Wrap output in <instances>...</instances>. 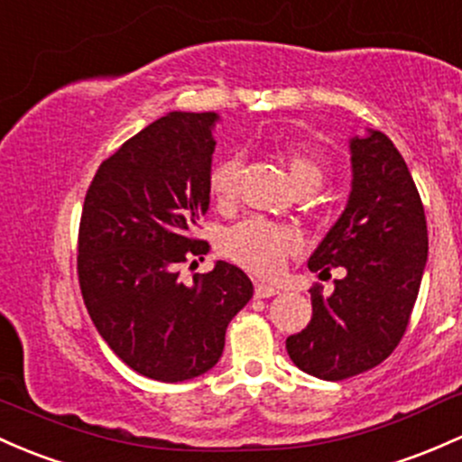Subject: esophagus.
<instances>
[{
	"label": "esophagus",
	"instance_id": "1",
	"mask_svg": "<svg viewBox=\"0 0 462 462\" xmlns=\"http://www.w3.org/2000/svg\"><path fill=\"white\" fill-rule=\"evenodd\" d=\"M280 292V289L273 284H264V282H257L255 284V297L257 300H266V297H273Z\"/></svg>",
	"mask_w": 462,
	"mask_h": 462
}]
</instances>
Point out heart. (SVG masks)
Masks as SVG:
<instances>
[{
	"instance_id": "b5f03b06",
	"label": "heart",
	"mask_w": 462,
	"mask_h": 462,
	"mask_svg": "<svg viewBox=\"0 0 462 462\" xmlns=\"http://www.w3.org/2000/svg\"><path fill=\"white\" fill-rule=\"evenodd\" d=\"M286 171H289L291 185L295 191L306 189V187H319L324 178V165L315 156L306 152H284ZM240 158L226 156L220 162H216L209 176V189L213 200L220 207H229L236 202L237 196V178H240ZM297 249H300V237L291 226L273 225L266 220L242 222L233 226L222 240V251L233 262L242 264L257 275H277Z\"/></svg>"
}]
</instances>
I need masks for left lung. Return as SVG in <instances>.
I'll use <instances>...</instances> for the list:
<instances>
[{
    "mask_svg": "<svg viewBox=\"0 0 462 462\" xmlns=\"http://www.w3.org/2000/svg\"><path fill=\"white\" fill-rule=\"evenodd\" d=\"M348 205L309 260L312 273L344 266L312 317L286 339L292 364L324 381L374 368L399 346L428 262V222L411 173L383 132L350 138Z\"/></svg>",
    "mask_w": 462,
    "mask_h": 462,
    "instance_id": "left-lung-1",
    "label": "left lung"
}]
</instances>
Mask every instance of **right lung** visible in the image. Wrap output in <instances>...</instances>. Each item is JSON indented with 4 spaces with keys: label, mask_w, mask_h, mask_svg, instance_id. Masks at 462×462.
Listing matches in <instances>:
<instances>
[{
    "label": "right lung",
    "mask_w": 462,
    "mask_h": 462,
    "mask_svg": "<svg viewBox=\"0 0 462 462\" xmlns=\"http://www.w3.org/2000/svg\"><path fill=\"white\" fill-rule=\"evenodd\" d=\"M216 112H170L94 173L79 226V284L98 335L123 364L165 383L217 364L253 297L245 271L216 262L189 284L178 266L207 255L193 236L209 209Z\"/></svg>",
    "instance_id": "right-lung-1"
}]
</instances>
